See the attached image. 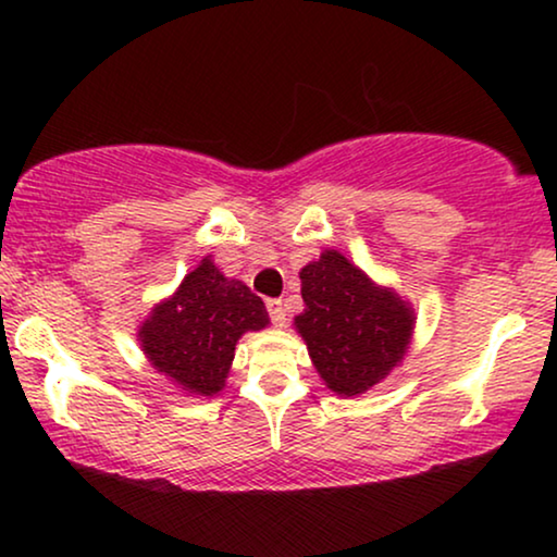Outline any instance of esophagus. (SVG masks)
Instances as JSON below:
<instances>
[{
  "label": "esophagus",
  "instance_id": "1",
  "mask_svg": "<svg viewBox=\"0 0 557 557\" xmlns=\"http://www.w3.org/2000/svg\"><path fill=\"white\" fill-rule=\"evenodd\" d=\"M265 309H269V317H271L273 326H286L284 304H281L278 299H269V301H265Z\"/></svg>",
  "mask_w": 557,
  "mask_h": 557
}]
</instances>
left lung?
Listing matches in <instances>:
<instances>
[{
    "label": "left lung",
    "instance_id": "1",
    "mask_svg": "<svg viewBox=\"0 0 557 557\" xmlns=\"http://www.w3.org/2000/svg\"><path fill=\"white\" fill-rule=\"evenodd\" d=\"M299 278L307 309L294 330L334 395L357 398L400 368L416 330L413 304L334 248L304 265Z\"/></svg>",
    "mask_w": 557,
    "mask_h": 557
}]
</instances>
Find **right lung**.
<instances>
[{"label": "right lung", "mask_w": 557, "mask_h": 557, "mask_svg": "<svg viewBox=\"0 0 557 557\" xmlns=\"http://www.w3.org/2000/svg\"><path fill=\"white\" fill-rule=\"evenodd\" d=\"M269 324L261 296L205 256L172 296L151 307L136 337L159 375L193 398H212L225 387L238 339Z\"/></svg>", "instance_id": "right-lung-1"}]
</instances>
